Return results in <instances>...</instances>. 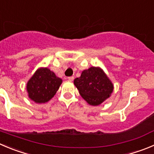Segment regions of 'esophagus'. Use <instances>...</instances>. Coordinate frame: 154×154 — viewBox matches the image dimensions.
<instances>
[{
  "mask_svg": "<svg viewBox=\"0 0 154 154\" xmlns=\"http://www.w3.org/2000/svg\"><path fill=\"white\" fill-rule=\"evenodd\" d=\"M67 79H68V80H70V81H73V80H74V77L72 76V77H69Z\"/></svg>",
  "mask_w": 154,
  "mask_h": 154,
  "instance_id": "esophagus-1",
  "label": "esophagus"
}]
</instances>
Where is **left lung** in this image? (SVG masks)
I'll use <instances>...</instances> for the list:
<instances>
[{"label": "left lung", "instance_id": "8db88e82", "mask_svg": "<svg viewBox=\"0 0 154 154\" xmlns=\"http://www.w3.org/2000/svg\"><path fill=\"white\" fill-rule=\"evenodd\" d=\"M80 96L91 106H98L110 97L113 84L99 67L83 70L80 77L74 81Z\"/></svg>", "mask_w": 154, "mask_h": 154}]
</instances>
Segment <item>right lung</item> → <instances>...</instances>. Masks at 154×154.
I'll return each instance as SVG.
<instances>
[{
    "instance_id": "add662e5",
    "label": "right lung",
    "mask_w": 154,
    "mask_h": 154,
    "mask_svg": "<svg viewBox=\"0 0 154 154\" xmlns=\"http://www.w3.org/2000/svg\"><path fill=\"white\" fill-rule=\"evenodd\" d=\"M61 83L62 80L48 68H38L26 84L29 97L36 103H47L55 95Z\"/></svg>"
}]
</instances>
